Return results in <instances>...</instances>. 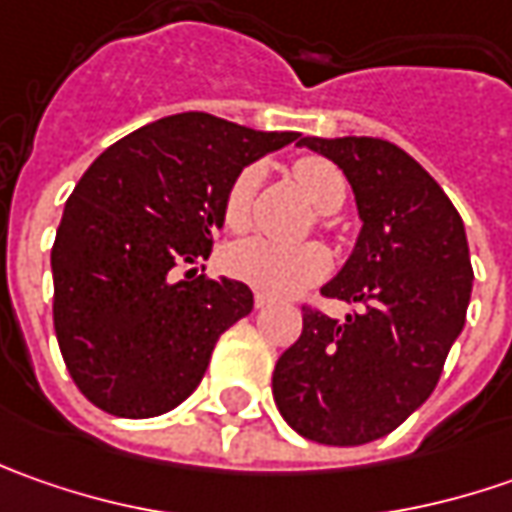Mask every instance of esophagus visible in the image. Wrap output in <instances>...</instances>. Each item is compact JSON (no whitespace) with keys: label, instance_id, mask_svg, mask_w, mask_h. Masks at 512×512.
<instances>
[{"label":"esophagus","instance_id":"esophagus-1","mask_svg":"<svg viewBox=\"0 0 512 512\" xmlns=\"http://www.w3.org/2000/svg\"><path fill=\"white\" fill-rule=\"evenodd\" d=\"M253 305H256V307H259V310H262V307L273 305V299H270L267 293H262V290H256V296H253Z\"/></svg>","mask_w":512,"mask_h":512}]
</instances>
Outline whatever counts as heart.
Segmentation results:
<instances>
[{"instance_id": "1", "label": "heart", "mask_w": 512, "mask_h": 512, "mask_svg": "<svg viewBox=\"0 0 512 512\" xmlns=\"http://www.w3.org/2000/svg\"><path fill=\"white\" fill-rule=\"evenodd\" d=\"M259 168L247 165L227 185L222 199V225L230 233H245L253 219V193L259 187ZM290 179L302 190L319 213L339 210L347 196V187L339 168L322 156H299L290 162ZM230 276L242 279L267 296H290L302 287L316 285L330 270V256L322 245H276L267 239H247L225 253Z\"/></svg>"}]
</instances>
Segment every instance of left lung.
I'll return each mask as SVG.
<instances>
[{"mask_svg":"<svg viewBox=\"0 0 512 512\" xmlns=\"http://www.w3.org/2000/svg\"><path fill=\"white\" fill-rule=\"evenodd\" d=\"M299 145L344 170L362 233L325 299L362 302L344 322L302 307V336L279 356L273 399L310 442L382 439L427 402L462 333L473 265L459 210L399 145L373 136Z\"/></svg>","mask_w":512,"mask_h":512,"instance_id":"8db88e82","label":"left lung"}]
</instances>
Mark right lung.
<instances>
[{
  "label": "right lung",
  "instance_id": "right-lung-1",
  "mask_svg": "<svg viewBox=\"0 0 512 512\" xmlns=\"http://www.w3.org/2000/svg\"><path fill=\"white\" fill-rule=\"evenodd\" d=\"M293 139V130L190 110L133 130L85 170L50 267L56 342L88 402L150 419L199 387L219 336L253 310V293L187 267L210 256L233 176Z\"/></svg>",
  "mask_w": 512,
  "mask_h": 512
}]
</instances>
